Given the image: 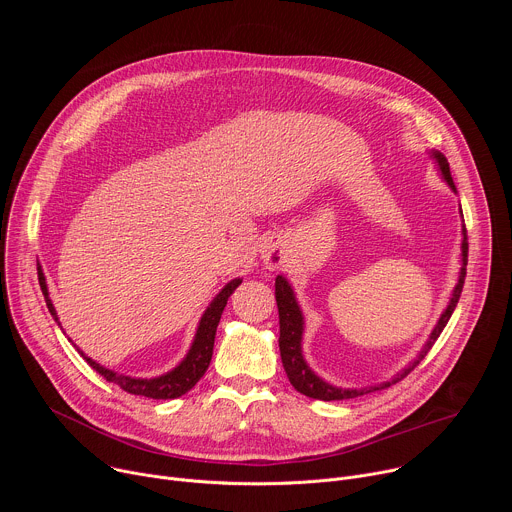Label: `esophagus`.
<instances>
[{
  "mask_svg": "<svg viewBox=\"0 0 512 512\" xmlns=\"http://www.w3.org/2000/svg\"><path fill=\"white\" fill-rule=\"evenodd\" d=\"M263 261L269 269H277L281 263H283V253H281V247L275 243V245H267L263 249Z\"/></svg>",
  "mask_w": 512,
  "mask_h": 512,
  "instance_id": "obj_1",
  "label": "esophagus"
}]
</instances>
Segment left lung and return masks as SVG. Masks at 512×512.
<instances>
[{"mask_svg":"<svg viewBox=\"0 0 512 512\" xmlns=\"http://www.w3.org/2000/svg\"><path fill=\"white\" fill-rule=\"evenodd\" d=\"M435 160L437 164H440V170L446 178V182L450 184L452 190H456L454 186V180H452V174H450V166H448V160L442 156V154H435ZM462 261H464V267L460 271V279H458V285L454 289V296L450 300V306L446 308V312L442 314L440 322H437V326L433 328L427 344L423 346V350L419 352V356L409 364V367L397 375L393 381L389 383H383L379 387H369V389H360V391H354V389H338V387H332L328 383H324L322 379H318L310 369L308 364L302 356V330H304V320H302V312L296 304V298H294V291H291L289 283L285 281V277L277 275L275 277V300H277V310H279V354H281V362H283V369H285V375L289 379V383L294 385V389H298L302 395L306 397H312V399H320V401H342V399H354V397H360V395H367V393H373V391H379V389H387L391 387L393 383H399L401 379H405L417 364L427 356V352L431 350V346L435 344V340L440 338L442 330L446 328L448 320L452 318L454 310H456V304L460 300V294H462V287H464V279H466V265H468V237H466V227H464V241H462Z\"/></svg>","mask_w":512,"mask_h":512,"instance_id":"obj_1","label":"left lung"}]
</instances>
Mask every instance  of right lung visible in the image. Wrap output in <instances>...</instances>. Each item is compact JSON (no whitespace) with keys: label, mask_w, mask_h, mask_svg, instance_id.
Segmentation results:
<instances>
[{"label":"right lung","mask_w":512,"mask_h":512,"mask_svg":"<svg viewBox=\"0 0 512 512\" xmlns=\"http://www.w3.org/2000/svg\"><path fill=\"white\" fill-rule=\"evenodd\" d=\"M38 281H40V287H42V294H44V300H46V306L52 314V318L58 322L56 318V312H54V306L48 298V287H46V279H44V273L42 269L38 267ZM241 285V279H233L231 283H227L223 287L221 294H218L212 304L208 306V310L204 312L202 320H200V326H198V332H196V338H194V344L188 352V356L180 362V367H176L172 373L164 375V377H158V379H131V377H123V375H115L113 371H107L105 367H101V364H97L95 360H91L89 356H85L81 350V356L89 362V367L93 371H97L105 381L109 383H115L119 385L123 391L131 393V395H141V397H150V399H176V397H182L184 393H188L200 379L202 375L206 373L208 364H210V358H212V348H214V336H216V326L218 322H221V316H223V310L229 302V298L233 296V291Z\"/></svg>","instance_id":"right-lung-1"}]
</instances>
